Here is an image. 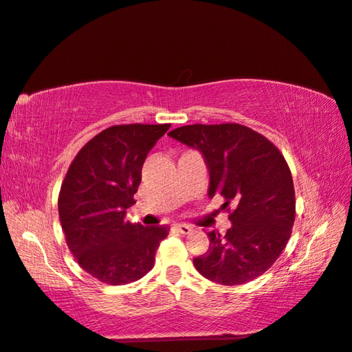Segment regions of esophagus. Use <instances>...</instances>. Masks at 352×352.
<instances>
[{"label": "esophagus", "mask_w": 352, "mask_h": 352, "mask_svg": "<svg viewBox=\"0 0 352 352\" xmlns=\"http://www.w3.org/2000/svg\"><path fill=\"white\" fill-rule=\"evenodd\" d=\"M175 229L179 233H184V235H188V233L192 230L190 226H186V224H175Z\"/></svg>", "instance_id": "34e87169"}]
</instances>
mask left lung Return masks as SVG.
Segmentation results:
<instances>
[{
    "mask_svg": "<svg viewBox=\"0 0 352 352\" xmlns=\"http://www.w3.org/2000/svg\"><path fill=\"white\" fill-rule=\"evenodd\" d=\"M197 149L209 170L208 196L224 197L232 228L206 232L194 259L203 277L224 286L252 282L282 254L295 220V190L285 156L268 138L238 123L188 124L168 132Z\"/></svg>",
    "mask_w": 352,
    "mask_h": 352,
    "instance_id": "8db88e82",
    "label": "left lung"
}]
</instances>
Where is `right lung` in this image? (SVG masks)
I'll return each mask as SVG.
<instances>
[{
  "instance_id": "add662e5",
  "label": "right lung",
  "mask_w": 352,
  "mask_h": 352,
  "mask_svg": "<svg viewBox=\"0 0 352 352\" xmlns=\"http://www.w3.org/2000/svg\"><path fill=\"white\" fill-rule=\"evenodd\" d=\"M170 124H116L99 132L70 164L58 196L67 247L80 267L108 285L132 283L153 268L166 226L124 220L147 153Z\"/></svg>"
}]
</instances>
